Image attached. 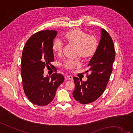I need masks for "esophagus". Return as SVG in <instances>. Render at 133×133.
Returning <instances> with one entry per match:
<instances>
[{
    "instance_id": "1",
    "label": "esophagus",
    "mask_w": 133,
    "mask_h": 133,
    "mask_svg": "<svg viewBox=\"0 0 133 133\" xmlns=\"http://www.w3.org/2000/svg\"><path fill=\"white\" fill-rule=\"evenodd\" d=\"M66 77L68 78V79H69V80L72 81V80L73 79V77L72 75H66Z\"/></svg>"
}]
</instances>
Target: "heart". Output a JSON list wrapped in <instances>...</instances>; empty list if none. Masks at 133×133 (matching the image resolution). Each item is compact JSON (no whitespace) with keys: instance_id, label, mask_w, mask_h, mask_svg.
I'll use <instances>...</instances> for the list:
<instances>
[{"instance_id":"obj_1","label":"heart","mask_w":133,"mask_h":133,"mask_svg":"<svg viewBox=\"0 0 133 133\" xmlns=\"http://www.w3.org/2000/svg\"><path fill=\"white\" fill-rule=\"evenodd\" d=\"M65 40L78 46L77 55L83 58H89L95 52L97 47V41L93 36H89L86 32L79 29H74L68 32L64 36ZM64 44L62 40L56 38L52 44V50L57 55L63 52ZM80 64L78 59L68 58L63 62V66L68 69H73Z\"/></svg>"}]
</instances>
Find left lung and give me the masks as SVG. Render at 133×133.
I'll return each mask as SVG.
<instances>
[{
  "label": "left lung",
  "mask_w": 133,
  "mask_h": 133,
  "mask_svg": "<svg viewBox=\"0 0 133 133\" xmlns=\"http://www.w3.org/2000/svg\"><path fill=\"white\" fill-rule=\"evenodd\" d=\"M114 44L112 38L105 30H101V40L94 55L88 64V79L85 82L74 77V98L82 104L94 102L105 91L112 71L115 59Z\"/></svg>",
  "instance_id": "obj_1"
}]
</instances>
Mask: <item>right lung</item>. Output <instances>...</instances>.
<instances>
[{
  "instance_id": "add662e5",
  "label": "right lung",
  "mask_w": 133,
  "mask_h": 133,
  "mask_svg": "<svg viewBox=\"0 0 133 133\" xmlns=\"http://www.w3.org/2000/svg\"><path fill=\"white\" fill-rule=\"evenodd\" d=\"M56 35L54 30L39 31L31 36L24 46L21 66L23 88L28 99L35 105H48L64 81L63 75L57 73L52 74L51 79L44 77V68L54 66L52 46Z\"/></svg>"
}]
</instances>
